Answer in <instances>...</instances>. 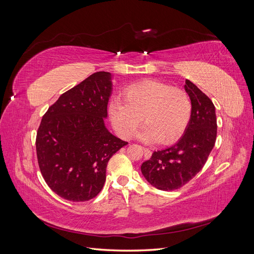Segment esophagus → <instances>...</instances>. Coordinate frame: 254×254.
<instances>
[{"label": "esophagus", "mask_w": 254, "mask_h": 254, "mask_svg": "<svg viewBox=\"0 0 254 254\" xmlns=\"http://www.w3.org/2000/svg\"><path fill=\"white\" fill-rule=\"evenodd\" d=\"M143 151H144V157H145V159H149V158L151 157L152 152H151V150H149L148 148H143Z\"/></svg>", "instance_id": "34e87169"}]
</instances>
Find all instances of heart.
<instances>
[{
	"mask_svg": "<svg viewBox=\"0 0 254 254\" xmlns=\"http://www.w3.org/2000/svg\"><path fill=\"white\" fill-rule=\"evenodd\" d=\"M123 101L109 104V117L117 132L130 137L143 122L139 139L146 143L170 144L184 133L191 115V102L181 88L157 79L130 84L123 91Z\"/></svg>",
	"mask_w": 254,
	"mask_h": 254,
	"instance_id": "b5f03b06",
	"label": "heart"
}]
</instances>
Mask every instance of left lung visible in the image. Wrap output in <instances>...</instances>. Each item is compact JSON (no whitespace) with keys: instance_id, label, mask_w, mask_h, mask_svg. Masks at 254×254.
Here are the masks:
<instances>
[{"instance_id":"1","label":"left lung","mask_w":254,"mask_h":254,"mask_svg":"<svg viewBox=\"0 0 254 254\" xmlns=\"http://www.w3.org/2000/svg\"><path fill=\"white\" fill-rule=\"evenodd\" d=\"M191 102V115L180 140L175 145L152 153L141 171L152 187L161 190H178L201 171L211 153L217 134L215 107L197 86L186 80Z\"/></svg>"}]
</instances>
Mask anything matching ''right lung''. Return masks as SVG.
Returning a JSON list of instances; mask_svg holds the SVG:
<instances>
[{
    "label": "right lung",
    "mask_w": 254,
    "mask_h": 254,
    "mask_svg": "<svg viewBox=\"0 0 254 254\" xmlns=\"http://www.w3.org/2000/svg\"><path fill=\"white\" fill-rule=\"evenodd\" d=\"M109 72H96L60 95L43 115L36 149L43 178L68 201H88L106 181L108 161L128 143L106 128Z\"/></svg>",
    "instance_id": "add662e5"
}]
</instances>
